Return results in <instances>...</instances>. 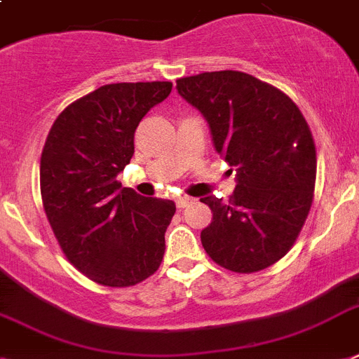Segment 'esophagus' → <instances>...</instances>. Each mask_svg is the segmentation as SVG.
Instances as JSON below:
<instances>
[{
	"label": "esophagus",
	"mask_w": 359,
	"mask_h": 359,
	"mask_svg": "<svg viewBox=\"0 0 359 359\" xmlns=\"http://www.w3.org/2000/svg\"><path fill=\"white\" fill-rule=\"evenodd\" d=\"M189 203H192V198H189V196L176 198V207H177V209H185V207L189 205Z\"/></svg>",
	"instance_id": "1"
}]
</instances>
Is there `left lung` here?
Returning a JSON list of instances; mask_svg holds the SVG:
<instances>
[{
  "label": "left lung",
  "instance_id": "obj_1",
  "mask_svg": "<svg viewBox=\"0 0 359 359\" xmlns=\"http://www.w3.org/2000/svg\"><path fill=\"white\" fill-rule=\"evenodd\" d=\"M177 93L211 128L216 152L236 170L224 203L201 198L212 222L201 231L205 253L235 273L269 268L292 250L316 189V144L288 95L242 71H211L176 80Z\"/></svg>",
  "mask_w": 359,
  "mask_h": 359
}]
</instances>
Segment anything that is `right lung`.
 I'll list each match as a JSON object with an SVG mask.
<instances>
[{
	"label": "right lung",
	"mask_w": 359,
	"mask_h": 359,
	"mask_svg": "<svg viewBox=\"0 0 359 359\" xmlns=\"http://www.w3.org/2000/svg\"><path fill=\"white\" fill-rule=\"evenodd\" d=\"M172 82L100 86L53 123L40 159L47 220L71 264L93 283L126 288L158 271L172 200L144 198L117 182L133 133Z\"/></svg>",
	"instance_id": "obj_1"
}]
</instances>
